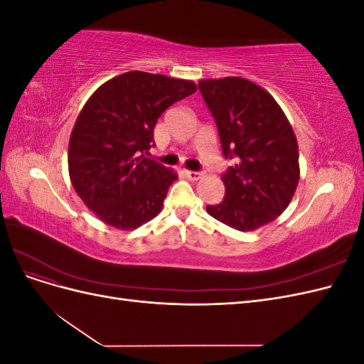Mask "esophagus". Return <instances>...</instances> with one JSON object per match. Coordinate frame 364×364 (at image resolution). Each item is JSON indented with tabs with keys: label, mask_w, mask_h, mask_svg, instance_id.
Returning a JSON list of instances; mask_svg holds the SVG:
<instances>
[{
	"label": "esophagus",
	"mask_w": 364,
	"mask_h": 364,
	"mask_svg": "<svg viewBox=\"0 0 364 364\" xmlns=\"http://www.w3.org/2000/svg\"><path fill=\"white\" fill-rule=\"evenodd\" d=\"M183 173H185L186 178L191 179V181H197V179H200V178H202V173H200V171H191V170H185Z\"/></svg>",
	"instance_id": "esophagus-1"
}]
</instances>
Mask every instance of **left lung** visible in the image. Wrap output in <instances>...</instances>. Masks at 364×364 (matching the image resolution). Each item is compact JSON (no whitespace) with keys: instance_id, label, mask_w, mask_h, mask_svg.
Returning <instances> with one entry per match:
<instances>
[{"instance_id":"1","label":"left lung","mask_w":364,"mask_h":364,"mask_svg":"<svg viewBox=\"0 0 364 364\" xmlns=\"http://www.w3.org/2000/svg\"><path fill=\"white\" fill-rule=\"evenodd\" d=\"M199 90L223 156L237 159L222 174L223 200L208 205V214L243 232L273 222L299 182V151L287 117L267 91L241 77L200 80Z\"/></svg>"}]
</instances>
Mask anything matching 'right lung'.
<instances>
[{
  "label": "right lung",
  "instance_id": "obj_1",
  "mask_svg": "<svg viewBox=\"0 0 364 364\" xmlns=\"http://www.w3.org/2000/svg\"><path fill=\"white\" fill-rule=\"evenodd\" d=\"M196 91L190 80L130 71L86 102L70 138L68 168L75 193L102 222L130 230L159 214L178 174L146 153L165 109Z\"/></svg>",
  "mask_w": 364,
  "mask_h": 364
}]
</instances>
